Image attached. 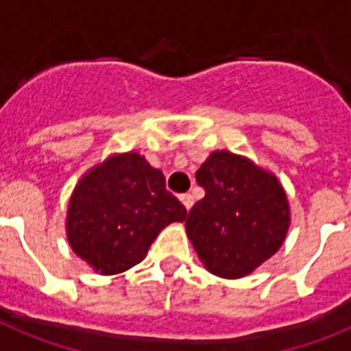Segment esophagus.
<instances>
[{
    "mask_svg": "<svg viewBox=\"0 0 351 351\" xmlns=\"http://www.w3.org/2000/svg\"><path fill=\"white\" fill-rule=\"evenodd\" d=\"M179 199H181V202L184 204V208H186V210H190V208L193 206V195H192V193H182Z\"/></svg>",
    "mask_w": 351,
    "mask_h": 351,
    "instance_id": "34e87169",
    "label": "esophagus"
}]
</instances>
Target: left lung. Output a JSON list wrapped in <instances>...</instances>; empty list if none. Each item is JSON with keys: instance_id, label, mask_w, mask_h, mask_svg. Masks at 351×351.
Here are the masks:
<instances>
[{"instance_id": "1", "label": "left lung", "mask_w": 351, "mask_h": 351, "mask_svg": "<svg viewBox=\"0 0 351 351\" xmlns=\"http://www.w3.org/2000/svg\"><path fill=\"white\" fill-rule=\"evenodd\" d=\"M195 179L206 193L188 213L186 233L210 273L242 278L276 253L289 228V202L274 176L222 150Z\"/></svg>"}]
</instances>
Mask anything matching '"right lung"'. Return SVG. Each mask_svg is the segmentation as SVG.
<instances>
[{
	"mask_svg": "<svg viewBox=\"0 0 351 351\" xmlns=\"http://www.w3.org/2000/svg\"><path fill=\"white\" fill-rule=\"evenodd\" d=\"M186 219V208L167 190L161 170L134 152L114 156L84 176L68 210L75 253L102 274L140 263L158 233Z\"/></svg>",
	"mask_w": 351,
	"mask_h": 351,
	"instance_id": "add662e5",
	"label": "right lung"
}]
</instances>
